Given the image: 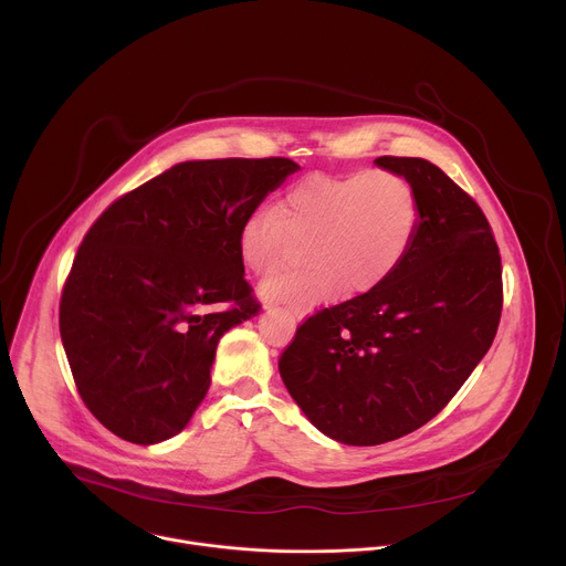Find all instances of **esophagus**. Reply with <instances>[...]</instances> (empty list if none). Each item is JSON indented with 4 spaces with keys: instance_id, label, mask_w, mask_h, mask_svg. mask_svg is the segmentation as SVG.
Returning <instances> with one entry per match:
<instances>
[{
    "instance_id": "obj_1",
    "label": "esophagus",
    "mask_w": 566,
    "mask_h": 566,
    "mask_svg": "<svg viewBox=\"0 0 566 566\" xmlns=\"http://www.w3.org/2000/svg\"><path fill=\"white\" fill-rule=\"evenodd\" d=\"M286 313H289V317H291L293 325H295V319H297V317H302V315H304V311H300V308H291V311H286Z\"/></svg>"
}]
</instances>
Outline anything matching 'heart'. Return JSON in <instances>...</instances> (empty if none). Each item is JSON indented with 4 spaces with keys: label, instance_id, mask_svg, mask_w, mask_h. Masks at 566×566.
<instances>
[{
    "label": "heart",
    "instance_id": "obj_1",
    "mask_svg": "<svg viewBox=\"0 0 566 566\" xmlns=\"http://www.w3.org/2000/svg\"><path fill=\"white\" fill-rule=\"evenodd\" d=\"M419 228L415 186L394 170L315 172L293 184L280 212L260 208L239 230L247 269L269 277L306 241L311 264L262 286L269 302L304 308L343 289L363 295L387 282L408 258Z\"/></svg>",
    "mask_w": 566,
    "mask_h": 566
}]
</instances>
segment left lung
<instances>
[{"mask_svg": "<svg viewBox=\"0 0 566 566\" xmlns=\"http://www.w3.org/2000/svg\"><path fill=\"white\" fill-rule=\"evenodd\" d=\"M419 197L412 249L378 289L319 308L280 356L306 419L349 446H378L434 419L491 349L504 304L493 228L426 158L378 156Z\"/></svg>", "mask_w": 566, "mask_h": 566, "instance_id": "left-lung-1", "label": "left lung"}]
</instances>
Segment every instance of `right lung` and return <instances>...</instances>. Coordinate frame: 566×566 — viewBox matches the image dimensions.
I'll use <instances>...</instances> for the list:
<instances>
[{"label": "right lung", "mask_w": 566, "mask_h": 566, "mask_svg": "<svg viewBox=\"0 0 566 566\" xmlns=\"http://www.w3.org/2000/svg\"><path fill=\"white\" fill-rule=\"evenodd\" d=\"M300 166L188 160L118 197L87 230L60 297V336L87 410L129 443L179 434L210 387L219 338L262 304L239 230Z\"/></svg>", "instance_id": "obj_1"}]
</instances>
